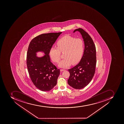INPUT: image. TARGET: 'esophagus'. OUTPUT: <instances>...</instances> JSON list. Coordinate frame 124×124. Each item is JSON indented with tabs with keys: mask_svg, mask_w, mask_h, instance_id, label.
Returning a JSON list of instances; mask_svg holds the SVG:
<instances>
[{
	"mask_svg": "<svg viewBox=\"0 0 124 124\" xmlns=\"http://www.w3.org/2000/svg\"><path fill=\"white\" fill-rule=\"evenodd\" d=\"M65 70L64 69H60V71H64Z\"/></svg>",
	"mask_w": 124,
	"mask_h": 124,
	"instance_id": "esophagus-1",
	"label": "esophagus"
}]
</instances>
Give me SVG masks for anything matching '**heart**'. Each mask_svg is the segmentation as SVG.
Instances as JSON below:
<instances>
[{"label":"heart","mask_w":124,"mask_h":124,"mask_svg":"<svg viewBox=\"0 0 124 124\" xmlns=\"http://www.w3.org/2000/svg\"><path fill=\"white\" fill-rule=\"evenodd\" d=\"M57 47L50 49L49 55L53 62L58 63L61 60V53H64V60L59 66L66 68L71 64H76L82 59L84 51V42L82 39L70 35L62 37L56 43Z\"/></svg>","instance_id":"obj_1"}]
</instances>
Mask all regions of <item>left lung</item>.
Returning <instances> with one entry per match:
<instances>
[{"label": "left lung", "instance_id": "1", "mask_svg": "<svg viewBox=\"0 0 124 124\" xmlns=\"http://www.w3.org/2000/svg\"><path fill=\"white\" fill-rule=\"evenodd\" d=\"M82 34L85 44L84 55L80 62L74 67L68 69L70 76L68 80L69 85L80 89L87 85L95 73L96 64V48L89 35L82 28L76 29Z\"/></svg>", "mask_w": 124, "mask_h": 124}]
</instances>
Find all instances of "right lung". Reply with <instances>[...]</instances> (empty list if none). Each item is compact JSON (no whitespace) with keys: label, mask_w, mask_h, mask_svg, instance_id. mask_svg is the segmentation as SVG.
I'll return each instance as SVG.
<instances>
[{"label":"right lung","mask_w":124,"mask_h":124,"mask_svg":"<svg viewBox=\"0 0 124 124\" xmlns=\"http://www.w3.org/2000/svg\"><path fill=\"white\" fill-rule=\"evenodd\" d=\"M62 32L42 34L30 42L27 55V65L31 80L38 89L48 91L57 84L60 70L50 61L49 51ZM41 51L46 54L41 58L36 53Z\"/></svg>","instance_id":"obj_1"}]
</instances>
